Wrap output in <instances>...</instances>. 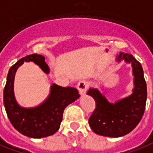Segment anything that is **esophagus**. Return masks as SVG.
Masks as SVG:
<instances>
[{"mask_svg": "<svg viewBox=\"0 0 153 153\" xmlns=\"http://www.w3.org/2000/svg\"><path fill=\"white\" fill-rule=\"evenodd\" d=\"M77 88H78L79 94L81 95H84L85 94V92H86V90H88V88H89V84H88L87 81L82 80L80 82H79Z\"/></svg>", "mask_w": 153, "mask_h": 153, "instance_id": "1", "label": "esophagus"}]
</instances>
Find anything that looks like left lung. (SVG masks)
Returning a JSON list of instances; mask_svg holds the SVG:
<instances>
[{"mask_svg": "<svg viewBox=\"0 0 153 153\" xmlns=\"http://www.w3.org/2000/svg\"><path fill=\"white\" fill-rule=\"evenodd\" d=\"M116 60L131 63L134 76L132 94L111 103L97 89L90 88L87 92L95 101V109L89 119L90 128L94 133L109 137H123L137 126L144 114L147 95L142 64L131 54L123 53Z\"/></svg>", "mask_w": 153, "mask_h": 153, "instance_id": "obj_1", "label": "left lung"}]
</instances>
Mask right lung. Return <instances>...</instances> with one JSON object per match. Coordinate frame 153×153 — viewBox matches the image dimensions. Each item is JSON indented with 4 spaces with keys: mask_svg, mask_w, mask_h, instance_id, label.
<instances>
[{
    "mask_svg": "<svg viewBox=\"0 0 153 153\" xmlns=\"http://www.w3.org/2000/svg\"><path fill=\"white\" fill-rule=\"evenodd\" d=\"M24 62H33L43 72L49 73L45 58L37 53L22 58L11 66L7 74L3 94L7 116L14 128L26 137L42 138L52 136L60 127L64 109L79 98L80 95L75 88H65L53 84L48 97L41 105L33 108L20 106L14 95V78L16 69Z\"/></svg>",
    "mask_w": 153,
    "mask_h": 153,
    "instance_id": "1",
    "label": "right lung"
}]
</instances>
